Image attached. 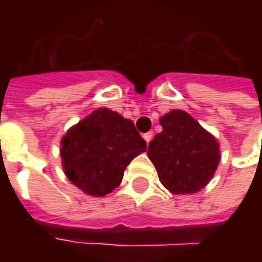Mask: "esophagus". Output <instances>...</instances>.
Listing matches in <instances>:
<instances>
[{
	"instance_id": "34e87169",
	"label": "esophagus",
	"mask_w": 262,
	"mask_h": 262,
	"mask_svg": "<svg viewBox=\"0 0 262 262\" xmlns=\"http://www.w3.org/2000/svg\"><path fill=\"white\" fill-rule=\"evenodd\" d=\"M143 137H144V140L147 141V144H149V141H151L152 137H154V133H152V132H148V133H144Z\"/></svg>"
}]
</instances>
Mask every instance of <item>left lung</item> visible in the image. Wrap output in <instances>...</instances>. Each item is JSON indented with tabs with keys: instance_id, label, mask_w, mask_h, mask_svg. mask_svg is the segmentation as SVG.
<instances>
[{
	"instance_id": "obj_1",
	"label": "left lung",
	"mask_w": 262,
	"mask_h": 262,
	"mask_svg": "<svg viewBox=\"0 0 262 262\" xmlns=\"http://www.w3.org/2000/svg\"><path fill=\"white\" fill-rule=\"evenodd\" d=\"M163 130L148 145V156L160 182L174 194L195 193L213 177L219 144L193 117L172 110L160 118Z\"/></svg>"
}]
</instances>
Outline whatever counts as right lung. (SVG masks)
<instances>
[{
	"mask_svg": "<svg viewBox=\"0 0 262 262\" xmlns=\"http://www.w3.org/2000/svg\"><path fill=\"white\" fill-rule=\"evenodd\" d=\"M61 158L72 183L91 195H106L122 181L125 168L147 144L135 123L115 111L99 108L69 129Z\"/></svg>",
	"mask_w": 262,
	"mask_h": 262,
	"instance_id": "1",
	"label": "right lung"
}]
</instances>
